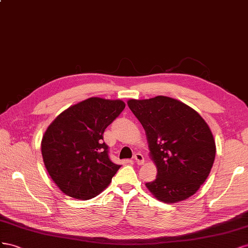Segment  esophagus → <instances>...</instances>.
I'll return each mask as SVG.
<instances>
[{
	"label": "esophagus",
	"mask_w": 248,
	"mask_h": 248,
	"mask_svg": "<svg viewBox=\"0 0 248 248\" xmlns=\"http://www.w3.org/2000/svg\"><path fill=\"white\" fill-rule=\"evenodd\" d=\"M134 159H135V161L137 162L138 165H142L144 163V158H143V155H141L139 153L135 154V155H134Z\"/></svg>",
	"instance_id": "obj_1"
}]
</instances>
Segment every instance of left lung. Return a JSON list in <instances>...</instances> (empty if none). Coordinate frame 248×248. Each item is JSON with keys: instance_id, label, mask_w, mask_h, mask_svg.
Here are the masks:
<instances>
[{"instance_id": "1", "label": "left lung", "mask_w": 248, "mask_h": 248, "mask_svg": "<svg viewBox=\"0 0 248 248\" xmlns=\"http://www.w3.org/2000/svg\"><path fill=\"white\" fill-rule=\"evenodd\" d=\"M128 106L145 131L157 176L145 186L158 201L175 203L192 196L207 180L216 144L194 109L172 97L131 100Z\"/></svg>"}]
</instances>
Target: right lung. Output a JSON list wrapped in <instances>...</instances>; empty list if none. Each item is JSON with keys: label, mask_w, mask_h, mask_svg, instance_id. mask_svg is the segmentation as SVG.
Segmentation results:
<instances>
[{"label": "right lung", "mask_w": 248, "mask_h": 248, "mask_svg": "<svg viewBox=\"0 0 248 248\" xmlns=\"http://www.w3.org/2000/svg\"><path fill=\"white\" fill-rule=\"evenodd\" d=\"M124 107L122 100L93 96L70 106L49 124L41 139L42 159L63 193L87 201L109 186L120 165L110 161L103 134Z\"/></svg>", "instance_id": "obj_1"}]
</instances>
